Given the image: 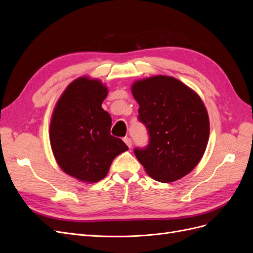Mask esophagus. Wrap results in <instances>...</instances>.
I'll list each match as a JSON object with an SVG mask.
<instances>
[{"instance_id": "obj_1", "label": "esophagus", "mask_w": 253, "mask_h": 253, "mask_svg": "<svg viewBox=\"0 0 253 253\" xmlns=\"http://www.w3.org/2000/svg\"><path fill=\"white\" fill-rule=\"evenodd\" d=\"M124 141L126 142V144L127 145V147H128L129 149H131V148H132V140H131V139H129V138H128V137H125V138H124Z\"/></svg>"}]
</instances>
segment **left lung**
<instances>
[{"instance_id": "obj_1", "label": "left lung", "mask_w": 253, "mask_h": 253, "mask_svg": "<svg viewBox=\"0 0 253 253\" xmlns=\"http://www.w3.org/2000/svg\"><path fill=\"white\" fill-rule=\"evenodd\" d=\"M139 120L150 143L135 155L153 179L173 182L192 171L206 151L210 122L195 91L170 76H153L132 84Z\"/></svg>"}]
</instances>
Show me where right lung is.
Wrapping results in <instances>:
<instances>
[{
    "mask_svg": "<svg viewBox=\"0 0 253 253\" xmlns=\"http://www.w3.org/2000/svg\"><path fill=\"white\" fill-rule=\"evenodd\" d=\"M108 87L98 79L70 83L53 109L49 139L53 156L66 174L83 182L104 178L117 155L128 150L111 135L112 118L102 109Z\"/></svg>",
    "mask_w": 253,
    "mask_h": 253,
    "instance_id": "right-lung-1",
    "label": "right lung"
}]
</instances>
